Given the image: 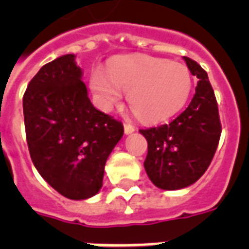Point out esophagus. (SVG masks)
Segmentation results:
<instances>
[{
	"mask_svg": "<svg viewBox=\"0 0 249 249\" xmlns=\"http://www.w3.org/2000/svg\"><path fill=\"white\" fill-rule=\"evenodd\" d=\"M134 130H136V129H134V126H132L130 124H124V132L126 136H128V134H132Z\"/></svg>",
	"mask_w": 249,
	"mask_h": 249,
	"instance_id": "34e87169",
	"label": "esophagus"
}]
</instances>
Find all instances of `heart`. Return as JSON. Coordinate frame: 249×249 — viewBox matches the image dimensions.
<instances>
[{
    "mask_svg": "<svg viewBox=\"0 0 249 249\" xmlns=\"http://www.w3.org/2000/svg\"><path fill=\"white\" fill-rule=\"evenodd\" d=\"M89 86L99 108L109 111L128 94L132 112L143 123H160L181 111L193 89L189 68L151 56H128L94 70Z\"/></svg>",
    "mask_w": 249,
    "mask_h": 249,
    "instance_id": "heart-1",
    "label": "heart"
}]
</instances>
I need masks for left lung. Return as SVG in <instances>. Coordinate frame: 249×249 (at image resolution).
<instances>
[{
  "instance_id": "1",
  "label": "left lung",
  "mask_w": 249,
  "mask_h": 249,
  "mask_svg": "<svg viewBox=\"0 0 249 249\" xmlns=\"http://www.w3.org/2000/svg\"><path fill=\"white\" fill-rule=\"evenodd\" d=\"M183 59L191 75L199 79L189 107L169 124L140 130L148 143L144 169L161 190L195 183L212 161L221 136L218 107L208 75L195 60Z\"/></svg>"
}]
</instances>
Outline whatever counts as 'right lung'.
Here are the masks:
<instances>
[{"mask_svg": "<svg viewBox=\"0 0 249 249\" xmlns=\"http://www.w3.org/2000/svg\"><path fill=\"white\" fill-rule=\"evenodd\" d=\"M75 59L66 54L41 67L27 86L23 113L37 172L63 196L84 200L99 193L124 126L91 105Z\"/></svg>", "mask_w": 249, "mask_h": 249, "instance_id": "obj_1", "label": "right lung"}]
</instances>
